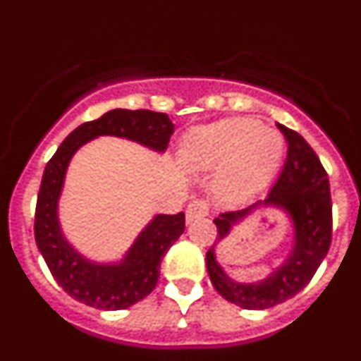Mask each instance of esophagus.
<instances>
[{"instance_id":"obj_1","label":"esophagus","mask_w":361,"mask_h":361,"mask_svg":"<svg viewBox=\"0 0 361 361\" xmlns=\"http://www.w3.org/2000/svg\"><path fill=\"white\" fill-rule=\"evenodd\" d=\"M209 213V204L206 200H191L186 208V220L188 222H193V220L200 219V216H206Z\"/></svg>"}]
</instances>
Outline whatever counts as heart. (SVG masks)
<instances>
[{"mask_svg": "<svg viewBox=\"0 0 361 361\" xmlns=\"http://www.w3.org/2000/svg\"><path fill=\"white\" fill-rule=\"evenodd\" d=\"M283 137L251 117H231L191 130L183 142V162L191 171L219 170L216 197L240 202L262 190L279 168Z\"/></svg>", "mask_w": 361, "mask_h": 361, "instance_id": "heart-1", "label": "heart"}]
</instances>
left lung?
I'll use <instances>...</instances> for the list:
<instances>
[{
	"instance_id": "8db88e82",
	"label": "left lung",
	"mask_w": 361,
	"mask_h": 361,
	"mask_svg": "<svg viewBox=\"0 0 361 361\" xmlns=\"http://www.w3.org/2000/svg\"><path fill=\"white\" fill-rule=\"evenodd\" d=\"M279 128L288 141V157L279 180L264 200L240 212L220 213L213 220L216 226L215 243L255 209L279 207L288 213L295 229L292 253L269 277L251 284L228 279L216 262L214 244L206 253V267L213 288L242 309L275 307L302 291L320 267L333 237V204L324 166L300 133L283 124H279Z\"/></svg>"
}]
</instances>
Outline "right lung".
Returning <instances> with one entry per match:
<instances>
[{"mask_svg": "<svg viewBox=\"0 0 361 361\" xmlns=\"http://www.w3.org/2000/svg\"><path fill=\"white\" fill-rule=\"evenodd\" d=\"M173 130V123L166 114L117 108L78 126L49 161L37 193L34 235L50 273L72 298L104 311L137 304L157 286L162 258L184 233L186 220L184 213L155 215L121 262H92L66 240L57 219V202L73 153L99 135L123 137L162 153Z\"/></svg>", "mask_w": 361, "mask_h": 361, "instance_id": "right-lung-1", "label": "right lung"}]
</instances>
